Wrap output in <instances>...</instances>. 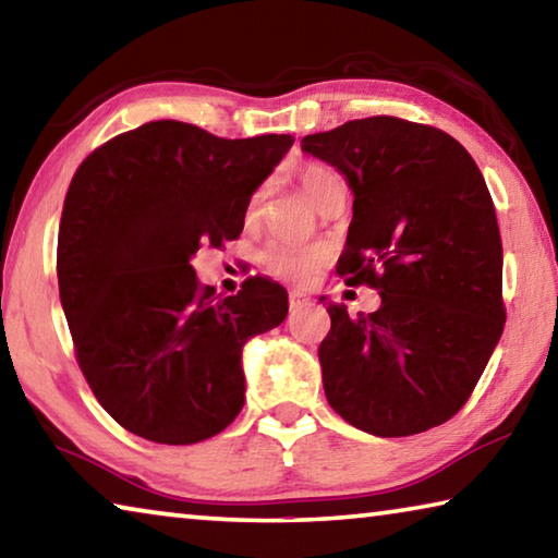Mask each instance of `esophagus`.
<instances>
[{
    "instance_id": "34e87169",
    "label": "esophagus",
    "mask_w": 558,
    "mask_h": 558,
    "mask_svg": "<svg viewBox=\"0 0 558 558\" xmlns=\"http://www.w3.org/2000/svg\"><path fill=\"white\" fill-rule=\"evenodd\" d=\"M307 305H310V298L302 295V292H290V313H298V310Z\"/></svg>"
}]
</instances>
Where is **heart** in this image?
<instances>
[{
    "label": "heart",
    "mask_w": 558,
    "mask_h": 558,
    "mask_svg": "<svg viewBox=\"0 0 558 558\" xmlns=\"http://www.w3.org/2000/svg\"><path fill=\"white\" fill-rule=\"evenodd\" d=\"M329 177H335V172L323 165H307L302 169L300 182L310 199H315L319 186H323ZM258 204H260V194H256L248 202V211H245L248 219L256 216ZM329 258H332V251L323 243L300 245L290 241H272L266 248V253H263V263H266V268L272 272V276H278L282 280H292V282L315 280L319 272L327 268Z\"/></svg>",
    "instance_id": "heart-1"
}]
</instances>
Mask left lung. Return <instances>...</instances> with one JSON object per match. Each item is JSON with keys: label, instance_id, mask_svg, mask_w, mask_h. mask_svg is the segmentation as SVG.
I'll return each instance as SVG.
<instances>
[{"label": "left lung", "instance_id": "8db88e82", "mask_svg": "<svg viewBox=\"0 0 558 558\" xmlns=\"http://www.w3.org/2000/svg\"><path fill=\"white\" fill-rule=\"evenodd\" d=\"M354 194L337 276L379 290L376 313L329 302L325 396L354 428L415 436L470 399L505 329L502 239L475 159L438 128L391 116L302 137Z\"/></svg>", "mask_w": 558, "mask_h": 558}]
</instances>
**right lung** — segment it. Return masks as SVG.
Masks as SVG:
<instances>
[{
  "label": "right lung",
  "instance_id": "right-lung-1",
  "mask_svg": "<svg viewBox=\"0 0 558 558\" xmlns=\"http://www.w3.org/2000/svg\"><path fill=\"white\" fill-rule=\"evenodd\" d=\"M290 147V135L226 140L155 120L75 169L56 251L61 305L90 391L125 430L192 446L241 413V349L286 319L288 292L256 276L216 300L189 260L239 239Z\"/></svg>",
  "mask_w": 558,
  "mask_h": 558
}]
</instances>
